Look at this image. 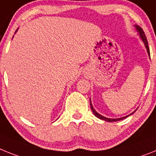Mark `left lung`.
<instances>
[{
	"instance_id": "obj_1",
	"label": "left lung",
	"mask_w": 156,
	"mask_h": 156,
	"mask_svg": "<svg viewBox=\"0 0 156 156\" xmlns=\"http://www.w3.org/2000/svg\"><path fill=\"white\" fill-rule=\"evenodd\" d=\"M135 27L136 29V30L138 31V33H139L140 36V38H142V41L144 42V46L145 47H146V49H147V54H148V55L150 56V50H149V47H148V43H147V38H146V35H145L143 29L140 27V26H138V25H135ZM90 105H91V110H92L93 114H94V116L97 117L98 118H99V119H102V120H104V121H106V122H118V121H120V120H122V119H125L126 118H127V117H129V115H131V114H129V115H128V116H126V117H123V118H116V119H114V118H105V117L102 116L101 114H99L98 113H97L96 111H95V110H94V108H93V106L92 104H91V98H90ZM135 112V111H134ZM133 112V113H134Z\"/></svg>"
}]
</instances>
